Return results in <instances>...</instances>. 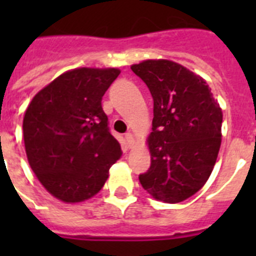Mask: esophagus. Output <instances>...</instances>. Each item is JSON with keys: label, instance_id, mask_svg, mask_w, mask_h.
Instances as JSON below:
<instances>
[{"label": "esophagus", "instance_id": "esophagus-1", "mask_svg": "<svg viewBox=\"0 0 256 256\" xmlns=\"http://www.w3.org/2000/svg\"><path fill=\"white\" fill-rule=\"evenodd\" d=\"M126 144H133V134L130 132H128V133H126Z\"/></svg>", "mask_w": 256, "mask_h": 256}]
</instances>
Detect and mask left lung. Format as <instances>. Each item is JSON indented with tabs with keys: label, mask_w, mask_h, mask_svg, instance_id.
I'll return each mask as SVG.
<instances>
[{
	"label": "left lung",
	"mask_w": 256,
	"mask_h": 256,
	"mask_svg": "<svg viewBox=\"0 0 256 256\" xmlns=\"http://www.w3.org/2000/svg\"><path fill=\"white\" fill-rule=\"evenodd\" d=\"M130 69L154 100L151 165L140 174V182L158 200L180 202L195 195L212 174L223 114L204 79L177 62L146 60Z\"/></svg>",
	"instance_id": "8db88e82"
}]
</instances>
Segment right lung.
<instances>
[{"label":"right lung","mask_w":256,"mask_h":256,"mask_svg":"<svg viewBox=\"0 0 256 256\" xmlns=\"http://www.w3.org/2000/svg\"><path fill=\"white\" fill-rule=\"evenodd\" d=\"M120 70L80 68L40 90L22 120L26 156L44 188L64 202L100 191L122 155L101 100Z\"/></svg>","instance_id":"1"}]
</instances>
